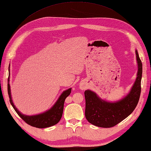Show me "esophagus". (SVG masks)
<instances>
[{"label":"esophagus","instance_id":"esophagus-1","mask_svg":"<svg viewBox=\"0 0 151 151\" xmlns=\"http://www.w3.org/2000/svg\"><path fill=\"white\" fill-rule=\"evenodd\" d=\"M81 89H85V87H84V86H82V87H81Z\"/></svg>","mask_w":151,"mask_h":151}]
</instances>
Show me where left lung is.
<instances>
[{
	"mask_svg": "<svg viewBox=\"0 0 151 151\" xmlns=\"http://www.w3.org/2000/svg\"><path fill=\"white\" fill-rule=\"evenodd\" d=\"M138 63L137 77L127 96L114 102L101 100L91 90L84 92L86 99V118L89 123L97 127H114L130 115L138 103L141 93L142 63L136 50Z\"/></svg>",
	"mask_w": 151,
	"mask_h": 151,
	"instance_id": "obj_1",
	"label": "left lung"
}]
</instances>
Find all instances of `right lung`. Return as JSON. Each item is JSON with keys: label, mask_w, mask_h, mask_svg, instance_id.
I'll return each instance as SVG.
<instances>
[{"label": "right lung", "mask_w": 151, "mask_h": 151, "mask_svg": "<svg viewBox=\"0 0 151 151\" xmlns=\"http://www.w3.org/2000/svg\"><path fill=\"white\" fill-rule=\"evenodd\" d=\"M8 93L9 98V101L11 103L12 107L16 111V113L19 114V116L22 120L33 127H35L37 128H46L51 127V126L55 125L62 118L63 110H64V104L66 98H67L71 92V88H69L67 90L64 91L61 95L60 96L57 102L52 106L50 109L44 112L43 113L39 114L33 115V116H27L23 114L14 106L13 102L12 99L11 95V89H10L9 86V78H8Z\"/></svg>", "instance_id": "1"}]
</instances>
